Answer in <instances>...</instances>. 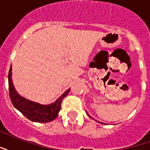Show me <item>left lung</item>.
<instances>
[{
    "instance_id": "left-lung-1",
    "label": "left lung",
    "mask_w": 150,
    "mask_h": 150,
    "mask_svg": "<svg viewBox=\"0 0 150 150\" xmlns=\"http://www.w3.org/2000/svg\"><path fill=\"white\" fill-rule=\"evenodd\" d=\"M86 113H87V112H86ZM87 115H88V116H90V118H91V119H93V120H94V119H93V118H92V117H91V116H90V115H89V114H88V113H87ZM95 120V121H97V120ZM98 123H101V122H100V121H98ZM104 124H105V123H104Z\"/></svg>"
}]
</instances>
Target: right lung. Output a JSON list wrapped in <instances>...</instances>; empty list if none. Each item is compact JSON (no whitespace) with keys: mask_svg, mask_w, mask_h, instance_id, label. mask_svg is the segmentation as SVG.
Returning <instances> with one entry per match:
<instances>
[{"mask_svg":"<svg viewBox=\"0 0 150 150\" xmlns=\"http://www.w3.org/2000/svg\"><path fill=\"white\" fill-rule=\"evenodd\" d=\"M11 65L8 72V89L9 96L11 103L17 110L26 116L28 120L38 123H48L57 118L60 110V105L63 99L69 93L68 89L62 95L57 98L54 102L50 105H42L34 102L22 97L18 93L12 83L11 78Z\"/></svg>","mask_w":150,"mask_h":150,"instance_id":"obj_1","label":"right lung"}]
</instances>
